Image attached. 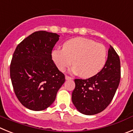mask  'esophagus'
Returning a JSON list of instances; mask_svg holds the SVG:
<instances>
[{
	"label": "esophagus",
	"mask_w": 133,
	"mask_h": 133,
	"mask_svg": "<svg viewBox=\"0 0 133 133\" xmlns=\"http://www.w3.org/2000/svg\"><path fill=\"white\" fill-rule=\"evenodd\" d=\"M65 79L66 80H71V79H73L72 77H69V76H68V75H65Z\"/></svg>",
	"instance_id": "1"
}]
</instances>
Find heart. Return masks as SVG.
<instances>
[{
    "mask_svg": "<svg viewBox=\"0 0 133 133\" xmlns=\"http://www.w3.org/2000/svg\"><path fill=\"white\" fill-rule=\"evenodd\" d=\"M107 49L103 44L85 38L77 37L68 40L63 49L52 51V58L58 69L64 71L73 64V71L83 78L96 75L107 61Z\"/></svg>",
    "mask_w": 133,
    "mask_h": 133,
    "instance_id": "b5f03b06",
    "label": "heart"
}]
</instances>
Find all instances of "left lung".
Returning a JSON list of instances; mask_svg holds the SVG:
<instances>
[{"label":"left lung","mask_w":133,"mask_h":133,"mask_svg":"<svg viewBox=\"0 0 133 133\" xmlns=\"http://www.w3.org/2000/svg\"><path fill=\"white\" fill-rule=\"evenodd\" d=\"M121 79L119 55L110 46L105 66L96 75L87 79H75L71 99L80 113L93 115L107 108L116 93Z\"/></svg>","instance_id":"left-lung-1"}]
</instances>
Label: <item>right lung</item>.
<instances>
[{
    "label": "right lung",
    "instance_id": "add662e5",
    "mask_svg": "<svg viewBox=\"0 0 133 133\" xmlns=\"http://www.w3.org/2000/svg\"><path fill=\"white\" fill-rule=\"evenodd\" d=\"M59 36L37 31L24 39L13 54L10 75L15 95L22 105L42 111L55 101L65 82L52 59V52Z\"/></svg>",
    "mask_w": 133,
    "mask_h": 133
}]
</instances>
